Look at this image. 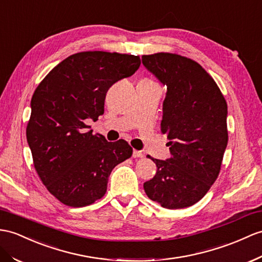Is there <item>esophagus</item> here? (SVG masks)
Wrapping results in <instances>:
<instances>
[{"mask_svg": "<svg viewBox=\"0 0 262 262\" xmlns=\"http://www.w3.org/2000/svg\"><path fill=\"white\" fill-rule=\"evenodd\" d=\"M132 157L133 158H142L143 157V153L141 151H138V150H133L132 153Z\"/></svg>", "mask_w": 262, "mask_h": 262, "instance_id": "34e87169", "label": "esophagus"}]
</instances>
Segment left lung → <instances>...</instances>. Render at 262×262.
Returning a JSON list of instances; mask_svg holds the SVG:
<instances>
[{
	"label": "left lung",
	"mask_w": 262,
	"mask_h": 262,
	"mask_svg": "<svg viewBox=\"0 0 262 262\" xmlns=\"http://www.w3.org/2000/svg\"><path fill=\"white\" fill-rule=\"evenodd\" d=\"M142 64L167 86L161 131L171 152L167 160L150 157L158 170L143 188L163 208H187L219 176L228 144L227 102L206 70L188 57L156 53L143 55Z\"/></svg>",
	"instance_id": "left-lung-1"
}]
</instances>
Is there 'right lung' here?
Listing matches in <instances>:
<instances>
[{"instance_id":"add662e5","label":"right lung","mask_w":262,"mask_h":262,"mask_svg":"<svg viewBox=\"0 0 262 262\" xmlns=\"http://www.w3.org/2000/svg\"><path fill=\"white\" fill-rule=\"evenodd\" d=\"M139 56L89 51L70 55L42 80L31 100L27 140L34 168L57 200L80 208L106 192L113 168L132 156L124 140L88 131L104 113L107 90L135 74Z\"/></svg>"}]
</instances>
